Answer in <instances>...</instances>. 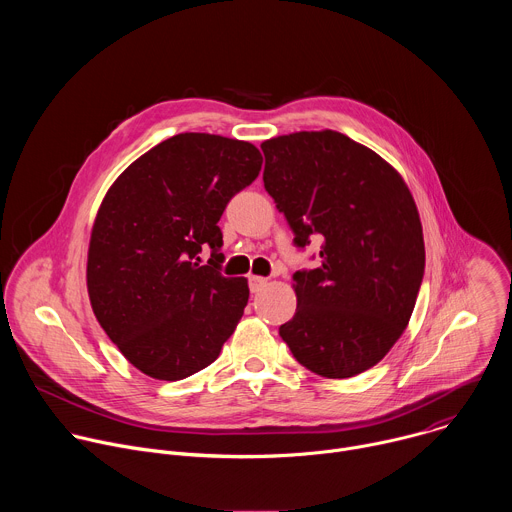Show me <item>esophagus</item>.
Wrapping results in <instances>:
<instances>
[{"mask_svg":"<svg viewBox=\"0 0 512 512\" xmlns=\"http://www.w3.org/2000/svg\"><path fill=\"white\" fill-rule=\"evenodd\" d=\"M265 285H267V277H261V275H249V287H251L253 294H257V291H261Z\"/></svg>","mask_w":512,"mask_h":512,"instance_id":"1","label":"esophagus"}]
</instances>
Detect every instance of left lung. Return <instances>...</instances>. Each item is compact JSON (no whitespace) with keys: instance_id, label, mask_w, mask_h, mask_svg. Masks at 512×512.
Segmentation results:
<instances>
[{"instance_id":"1","label":"left lung","mask_w":512,"mask_h":512,"mask_svg":"<svg viewBox=\"0 0 512 512\" xmlns=\"http://www.w3.org/2000/svg\"><path fill=\"white\" fill-rule=\"evenodd\" d=\"M263 184L320 267L294 273L296 316L279 328L312 373L348 379L393 348L415 308L425 245L401 174L344 133L298 131L261 143Z\"/></svg>"}]
</instances>
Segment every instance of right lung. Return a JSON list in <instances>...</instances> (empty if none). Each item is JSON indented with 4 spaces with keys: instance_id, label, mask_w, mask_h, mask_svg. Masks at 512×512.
Here are the masks:
<instances>
[{
    "instance_id": "1",
    "label": "right lung",
    "mask_w": 512,
    "mask_h": 512,
    "mask_svg": "<svg viewBox=\"0 0 512 512\" xmlns=\"http://www.w3.org/2000/svg\"><path fill=\"white\" fill-rule=\"evenodd\" d=\"M249 141L178 133L137 158L107 190L89 243L93 312L121 354L158 381L216 360L249 302L245 277L221 273L218 221L261 170ZM213 249L208 266L197 253Z\"/></svg>"
}]
</instances>
